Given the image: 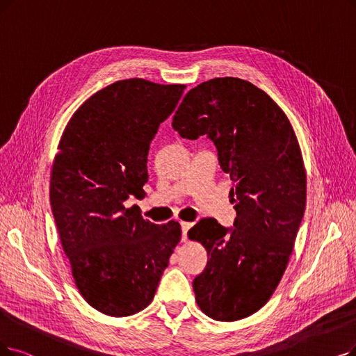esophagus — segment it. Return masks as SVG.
I'll use <instances>...</instances> for the list:
<instances>
[{"mask_svg": "<svg viewBox=\"0 0 356 356\" xmlns=\"http://www.w3.org/2000/svg\"><path fill=\"white\" fill-rule=\"evenodd\" d=\"M193 226V223L190 222H181V227H182V241L186 243L187 241V232L190 231V227Z\"/></svg>", "mask_w": 356, "mask_h": 356, "instance_id": "esophagus-1", "label": "esophagus"}]
</instances>
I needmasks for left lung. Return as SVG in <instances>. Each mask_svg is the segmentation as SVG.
I'll return each instance as SVG.
<instances>
[{
    "instance_id": "obj_1",
    "label": "left lung",
    "mask_w": 356,
    "mask_h": 356,
    "mask_svg": "<svg viewBox=\"0 0 356 356\" xmlns=\"http://www.w3.org/2000/svg\"><path fill=\"white\" fill-rule=\"evenodd\" d=\"M172 127L184 138L207 134L234 182L235 227L203 219L188 232L209 257L193 282L197 305L218 321L245 318L276 291L304 216L307 172L300 143L273 99L236 77L191 89Z\"/></svg>"
}]
</instances>
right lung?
I'll list each match as a JSON object with an SVG mask.
<instances>
[{
  "label": "right lung",
  "instance_id": "add662e5",
  "mask_svg": "<svg viewBox=\"0 0 356 356\" xmlns=\"http://www.w3.org/2000/svg\"><path fill=\"white\" fill-rule=\"evenodd\" d=\"M186 84L120 80L70 118L55 154L49 198L71 275L90 307L111 317L145 309L181 241V226L154 225L131 195H146L150 141Z\"/></svg>",
  "mask_w": 356,
  "mask_h": 356
}]
</instances>
